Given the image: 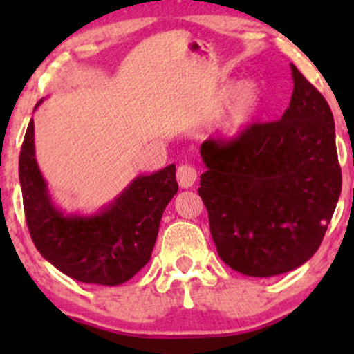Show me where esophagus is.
<instances>
[{"label":"esophagus","instance_id":"obj_1","mask_svg":"<svg viewBox=\"0 0 354 354\" xmlns=\"http://www.w3.org/2000/svg\"><path fill=\"white\" fill-rule=\"evenodd\" d=\"M176 180H178V185H180L181 188H191V186H193L198 180L196 168H193V166H189V165L178 166Z\"/></svg>","mask_w":354,"mask_h":354}]
</instances>
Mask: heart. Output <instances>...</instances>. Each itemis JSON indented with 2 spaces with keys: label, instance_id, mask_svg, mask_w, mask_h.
Returning <instances> with one entry per match:
<instances>
[{
  "label": "heart",
  "instance_id": "b5f03b06",
  "mask_svg": "<svg viewBox=\"0 0 354 354\" xmlns=\"http://www.w3.org/2000/svg\"><path fill=\"white\" fill-rule=\"evenodd\" d=\"M259 91L253 84H241L233 91L221 118V131L225 136H238L250 126L259 108Z\"/></svg>",
  "mask_w": 354,
  "mask_h": 354
}]
</instances>
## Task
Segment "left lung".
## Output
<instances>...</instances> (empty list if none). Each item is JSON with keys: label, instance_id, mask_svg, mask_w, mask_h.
<instances>
[{"label": "left lung", "instance_id": "obj_1", "mask_svg": "<svg viewBox=\"0 0 354 354\" xmlns=\"http://www.w3.org/2000/svg\"><path fill=\"white\" fill-rule=\"evenodd\" d=\"M281 120L231 140H206L200 193L218 254L246 276L296 270L318 251L341 193L330 104L291 64Z\"/></svg>", "mask_w": 354, "mask_h": 354}]
</instances>
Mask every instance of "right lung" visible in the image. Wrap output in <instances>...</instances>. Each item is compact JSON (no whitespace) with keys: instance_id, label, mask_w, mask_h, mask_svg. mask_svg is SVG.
I'll return each mask as SVG.
<instances>
[{"instance_id":"right-lung-1","label":"right lung","mask_w":354,"mask_h":354,"mask_svg":"<svg viewBox=\"0 0 354 354\" xmlns=\"http://www.w3.org/2000/svg\"><path fill=\"white\" fill-rule=\"evenodd\" d=\"M19 183L36 250L61 273L103 286L128 281L149 261L163 211L178 193L176 166L169 165L138 176L100 213L63 214L53 205L36 163L33 120L19 153Z\"/></svg>"}]
</instances>
